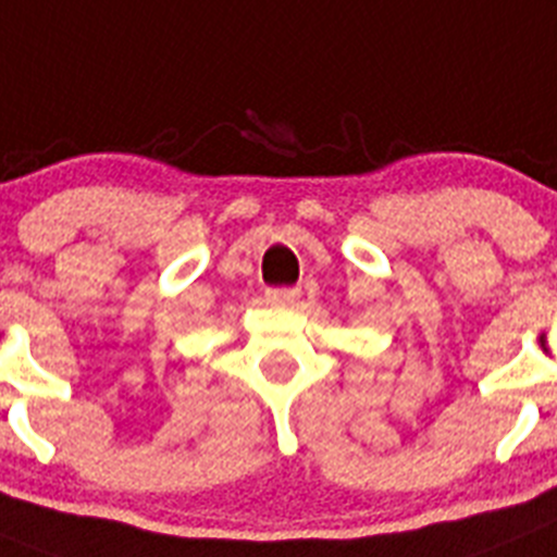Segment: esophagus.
<instances>
[{
  "label": "esophagus",
  "instance_id": "obj_1",
  "mask_svg": "<svg viewBox=\"0 0 557 557\" xmlns=\"http://www.w3.org/2000/svg\"><path fill=\"white\" fill-rule=\"evenodd\" d=\"M267 299L272 305H294L299 299V288H269Z\"/></svg>",
  "mask_w": 557,
  "mask_h": 557
}]
</instances>
